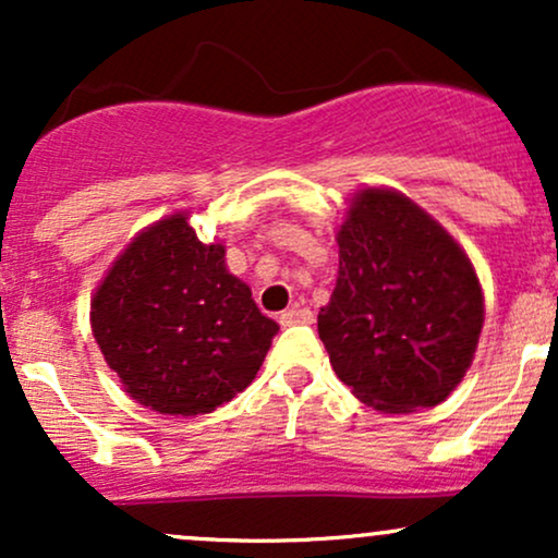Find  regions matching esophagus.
Segmentation results:
<instances>
[{
    "label": "esophagus",
    "mask_w": 558,
    "mask_h": 558,
    "mask_svg": "<svg viewBox=\"0 0 558 558\" xmlns=\"http://www.w3.org/2000/svg\"><path fill=\"white\" fill-rule=\"evenodd\" d=\"M315 315H312L310 310H304V306H291V310H286L283 315H280V325H310Z\"/></svg>",
    "instance_id": "esophagus-1"
}]
</instances>
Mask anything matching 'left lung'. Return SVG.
<instances>
[{
    "label": "left lung",
    "instance_id": "1",
    "mask_svg": "<svg viewBox=\"0 0 558 558\" xmlns=\"http://www.w3.org/2000/svg\"><path fill=\"white\" fill-rule=\"evenodd\" d=\"M317 330L356 399L393 414L427 409L472 364L483 291L430 215L396 191L367 189L338 230V280Z\"/></svg>",
    "mask_w": 558,
    "mask_h": 558
}]
</instances>
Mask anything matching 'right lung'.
Returning <instances> with one entry per match:
<instances>
[{"instance_id":"1","label":"right lung","mask_w":558,"mask_h":558,"mask_svg":"<svg viewBox=\"0 0 558 558\" xmlns=\"http://www.w3.org/2000/svg\"><path fill=\"white\" fill-rule=\"evenodd\" d=\"M172 215L120 254L92 301L101 354L128 393L172 417H196L259 373L278 325L226 270V246L202 243Z\"/></svg>"}]
</instances>
